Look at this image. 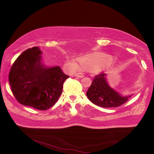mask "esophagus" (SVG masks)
<instances>
[{"instance_id": "34e87169", "label": "esophagus", "mask_w": 154, "mask_h": 154, "mask_svg": "<svg viewBox=\"0 0 154 154\" xmlns=\"http://www.w3.org/2000/svg\"><path fill=\"white\" fill-rule=\"evenodd\" d=\"M75 76L76 77H79V78H83L84 77V75L81 73H77L75 74Z\"/></svg>"}]
</instances>
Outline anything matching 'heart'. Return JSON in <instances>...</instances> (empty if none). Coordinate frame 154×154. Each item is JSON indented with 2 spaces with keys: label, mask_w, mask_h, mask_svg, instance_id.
Wrapping results in <instances>:
<instances>
[{
  "label": "heart",
  "mask_w": 154,
  "mask_h": 154,
  "mask_svg": "<svg viewBox=\"0 0 154 154\" xmlns=\"http://www.w3.org/2000/svg\"><path fill=\"white\" fill-rule=\"evenodd\" d=\"M80 67L84 70L94 71L106 63V57L101 54H92L79 59ZM67 67L71 71L76 70L78 65L74 60H68Z\"/></svg>",
  "instance_id": "b5f03b06"
}]
</instances>
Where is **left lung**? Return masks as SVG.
<instances>
[{"mask_svg":"<svg viewBox=\"0 0 154 154\" xmlns=\"http://www.w3.org/2000/svg\"><path fill=\"white\" fill-rule=\"evenodd\" d=\"M87 96L93 104L104 108L120 106L131 97H122L111 89L106 82V74L104 73L95 75L87 91Z\"/></svg>","mask_w":154,"mask_h":154,"instance_id":"obj_1","label":"left lung"}]
</instances>
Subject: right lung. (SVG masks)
Segmentation results:
<instances>
[{"mask_svg": "<svg viewBox=\"0 0 154 154\" xmlns=\"http://www.w3.org/2000/svg\"><path fill=\"white\" fill-rule=\"evenodd\" d=\"M40 48L24 51L12 64L8 75L12 92L23 105L45 110L54 106L69 75L60 67L46 68L41 63Z\"/></svg>", "mask_w": 154, "mask_h": 154, "instance_id": "add662e5", "label": "right lung"}]
</instances>
